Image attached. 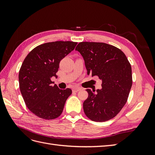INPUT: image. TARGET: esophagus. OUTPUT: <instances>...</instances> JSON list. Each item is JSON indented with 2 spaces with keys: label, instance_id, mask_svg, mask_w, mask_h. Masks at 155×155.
<instances>
[{
  "label": "esophagus",
  "instance_id": "esophagus-1",
  "mask_svg": "<svg viewBox=\"0 0 155 155\" xmlns=\"http://www.w3.org/2000/svg\"><path fill=\"white\" fill-rule=\"evenodd\" d=\"M81 88H79V87H76V88H74L73 89H72V91H73V92H79V91L81 90Z\"/></svg>",
  "mask_w": 155,
  "mask_h": 155
}]
</instances>
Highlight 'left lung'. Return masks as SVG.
<instances>
[{
  "instance_id": "8db88e82",
  "label": "left lung",
  "mask_w": 155,
  "mask_h": 155,
  "mask_svg": "<svg viewBox=\"0 0 155 155\" xmlns=\"http://www.w3.org/2000/svg\"><path fill=\"white\" fill-rule=\"evenodd\" d=\"M76 50L82 55L87 74L102 81L101 89H87L84 112L94 121L113 118L126 104L132 87V70L127 58L119 48L104 43L81 42Z\"/></svg>"
}]
</instances>
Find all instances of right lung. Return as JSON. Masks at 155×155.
Masks as SVG:
<instances>
[{"label":"right lung","mask_w":155,"mask_h":155,"mask_svg":"<svg viewBox=\"0 0 155 155\" xmlns=\"http://www.w3.org/2000/svg\"><path fill=\"white\" fill-rule=\"evenodd\" d=\"M78 43L55 41L33 49L23 61L18 74L19 88L30 110L41 118L53 120L63 110L70 88L59 89L51 81L57 78L61 60L71 52Z\"/></svg>","instance_id":"1"}]
</instances>
